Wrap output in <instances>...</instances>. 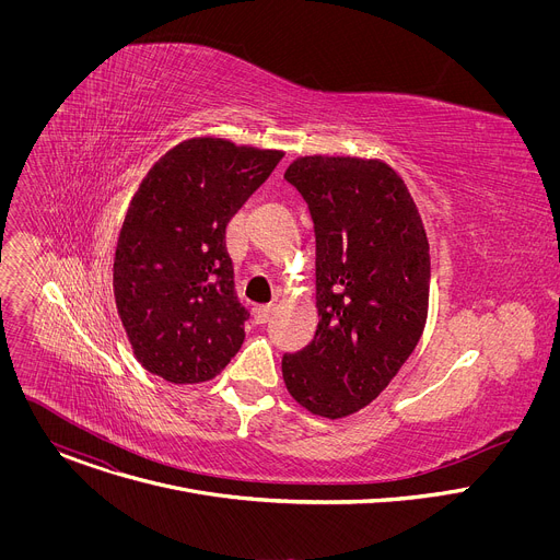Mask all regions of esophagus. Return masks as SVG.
Listing matches in <instances>:
<instances>
[{
    "instance_id": "obj_1",
    "label": "esophagus",
    "mask_w": 560,
    "mask_h": 560,
    "mask_svg": "<svg viewBox=\"0 0 560 560\" xmlns=\"http://www.w3.org/2000/svg\"><path fill=\"white\" fill-rule=\"evenodd\" d=\"M272 312H275L272 305H259V307H255V322H257V324H268V318L272 316Z\"/></svg>"
}]
</instances>
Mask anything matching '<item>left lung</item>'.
<instances>
[{
    "instance_id": "left-lung-1",
    "label": "left lung",
    "mask_w": 560,
    "mask_h": 560,
    "mask_svg": "<svg viewBox=\"0 0 560 560\" xmlns=\"http://www.w3.org/2000/svg\"><path fill=\"white\" fill-rule=\"evenodd\" d=\"M316 238L314 339L283 354L288 392L312 415L341 419L387 387L428 318L430 246L404 179L359 156H301L285 171Z\"/></svg>"
}]
</instances>
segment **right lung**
Segmentation results:
<instances>
[{"label": "right lung", "instance_id": "add662e5", "mask_svg": "<svg viewBox=\"0 0 560 560\" xmlns=\"http://www.w3.org/2000/svg\"><path fill=\"white\" fill-rule=\"evenodd\" d=\"M281 150L190 139L150 168L126 212L113 268L117 312L139 363L171 383L214 378L246 339L225 225Z\"/></svg>", "mask_w": 560, "mask_h": 560}]
</instances>
